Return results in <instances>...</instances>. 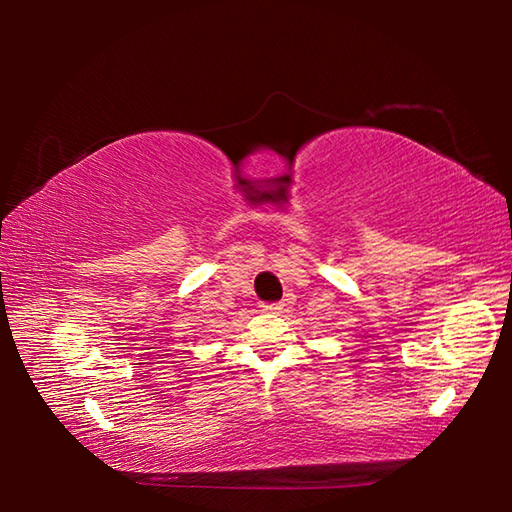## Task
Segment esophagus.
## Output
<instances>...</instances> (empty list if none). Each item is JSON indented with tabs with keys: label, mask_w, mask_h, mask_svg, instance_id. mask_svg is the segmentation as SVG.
Instances as JSON below:
<instances>
[{
	"label": "esophagus",
	"mask_w": 512,
	"mask_h": 512,
	"mask_svg": "<svg viewBox=\"0 0 512 512\" xmlns=\"http://www.w3.org/2000/svg\"><path fill=\"white\" fill-rule=\"evenodd\" d=\"M262 311H280L282 309V302H262Z\"/></svg>",
	"instance_id": "obj_1"
}]
</instances>
